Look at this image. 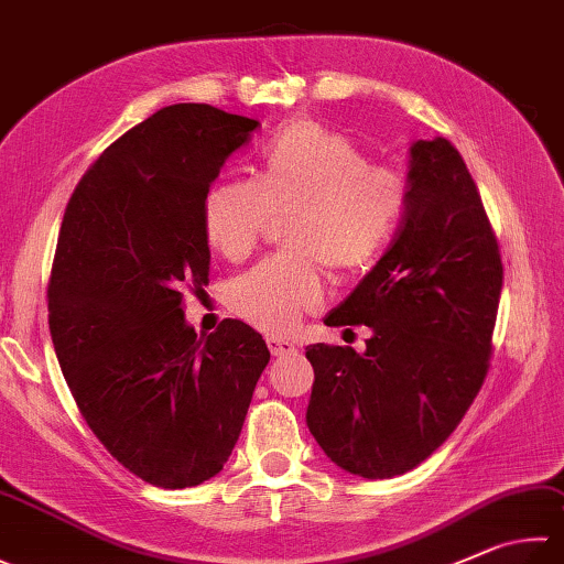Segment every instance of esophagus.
Instances as JSON below:
<instances>
[{"label": "esophagus", "instance_id": "1", "mask_svg": "<svg viewBox=\"0 0 564 564\" xmlns=\"http://www.w3.org/2000/svg\"><path fill=\"white\" fill-rule=\"evenodd\" d=\"M268 348L274 358H282V356H292L296 354V346L292 341H286V338L280 336H270L268 338Z\"/></svg>", "mask_w": 564, "mask_h": 564}]
</instances>
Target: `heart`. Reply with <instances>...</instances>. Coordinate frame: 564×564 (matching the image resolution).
Wrapping results in <instances>:
<instances>
[{"label":"heart","instance_id":"obj_1","mask_svg":"<svg viewBox=\"0 0 564 564\" xmlns=\"http://www.w3.org/2000/svg\"><path fill=\"white\" fill-rule=\"evenodd\" d=\"M410 184L346 134L312 120L274 132L258 154L254 182H218L204 198L206 240L228 262L258 250L274 218H286L290 254L264 260L228 290L232 314L268 334H290L322 304V268L334 278L380 260L405 214Z\"/></svg>","mask_w":564,"mask_h":564}]
</instances>
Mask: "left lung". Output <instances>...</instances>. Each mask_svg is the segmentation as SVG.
<instances>
[{
    "label": "left lung",
    "mask_w": 564,
    "mask_h": 564,
    "mask_svg": "<svg viewBox=\"0 0 564 564\" xmlns=\"http://www.w3.org/2000/svg\"><path fill=\"white\" fill-rule=\"evenodd\" d=\"M395 240L332 326L373 328L366 354L314 344L306 424L341 469L392 479L442 447L488 373L503 264L462 154L437 137L410 150Z\"/></svg>",
    "instance_id": "left-lung-1"
}]
</instances>
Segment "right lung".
<instances>
[{
	"label": "right lung",
	"instance_id": "right-lung-1",
	"mask_svg": "<svg viewBox=\"0 0 564 564\" xmlns=\"http://www.w3.org/2000/svg\"><path fill=\"white\" fill-rule=\"evenodd\" d=\"M258 124L196 102L156 110L95 159L63 214L53 348L95 437L159 488L223 469L270 364L248 324L223 318L200 338L182 310L208 284L204 198Z\"/></svg>",
	"mask_w": 564,
	"mask_h": 564
}]
</instances>
